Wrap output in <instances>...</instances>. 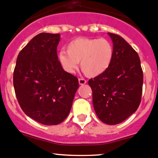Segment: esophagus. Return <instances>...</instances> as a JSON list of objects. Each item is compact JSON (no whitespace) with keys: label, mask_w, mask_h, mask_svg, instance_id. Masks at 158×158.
Here are the masks:
<instances>
[{"label":"esophagus","mask_w":158,"mask_h":158,"mask_svg":"<svg viewBox=\"0 0 158 158\" xmlns=\"http://www.w3.org/2000/svg\"><path fill=\"white\" fill-rule=\"evenodd\" d=\"M85 83H86V80H85V79H82V78H81V79H79V85H84V84H85Z\"/></svg>","instance_id":"obj_1"}]
</instances>
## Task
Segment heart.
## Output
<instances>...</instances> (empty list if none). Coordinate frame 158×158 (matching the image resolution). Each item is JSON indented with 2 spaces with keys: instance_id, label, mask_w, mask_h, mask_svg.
Returning <instances> with one entry per match:
<instances>
[{
  "instance_id": "b5f03b06",
  "label": "heart",
  "mask_w": 158,
  "mask_h": 158,
  "mask_svg": "<svg viewBox=\"0 0 158 158\" xmlns=\"http://www.w3.org/2000/svg\"><path fill=\"white\" fill-rule=\"evenodd\" d=\"M113 54L112 45L107 39L79 37L68 44L66 52H59L58 60L67 73H74L80 61L84 74L88 77H96L109 67Z\"/></svg>"
}]
</instances>
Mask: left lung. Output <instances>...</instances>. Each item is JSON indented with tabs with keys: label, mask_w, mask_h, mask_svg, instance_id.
Here are the masks:
<instances>
[{
	"label": "left lung",
	"mask_w": 158,
	"mask_h": 158,
	"mask_svg": "<svg viewBox=\"0 0 158 158\" xmlns=\"http://www.w3.org/2000/svg\"><path fill=\"white\" fill-rule=\"evenodd\" d=\"M113 43L112 61L106 72L89 79L92 102L98 118L110 125L121 123L141 103L143 71L138 54L118 35L109 33Z\"/></svg>",
	"instance_id": "obj_1"
}]
</instances>
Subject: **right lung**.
<instances>
[{"instance_id":"1","label":"right lung","mask_w":158,"mask_h":158,"mask_svg":"<svg viewBox=\"0 0 158 158\" xmlns=\"http://www.w3.org/2000/svg\"><path fill=\"white\" fill-rule=\"evenodd\" d=\"M60 34L41 33L18 54L14 72V87L23 112L45 125H56L66 118L78 79L65 71L57 56Z\"/></svg>"}]
</instances>
